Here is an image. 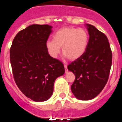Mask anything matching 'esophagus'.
Returning <instances> with one entry per match:
<instances>
[{"label":"esophagus","mask_w":122,"mask_h":122,"mask_svg":"<svg viewBox=\"0 0 122 122\" xmlns=\"http://www.w3.org/2000/svg\"><path fill=\"white\" fill-rule=\"evenodd\" d=\"M64 67H65V72H67L68 70H67V65H64Z\"/></svg>","instance_id":"esophagus-1"}]
</instances>
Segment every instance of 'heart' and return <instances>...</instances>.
Instances as JSON below:
<instances>
[{
    "label": "heart",
    "instance_id": "1",
    "mask_svg": "<svg viewBox=\"0 0 122 122\" xmlns=\"http://www.w3.org/2000/svg\"><path fill=\"white\" fill-rule=\"evenodd\" d=\"M88 34L83 29L63 27L56 31L53 40H49L46 43V49L51 57H57L62 47L65 57L75 60L85 52L88 45Z\"/></svg>",
    "mask_w": 122,
    "mask_h": 122
}]
</instances>
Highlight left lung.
Returning <instances> with one entry per match:
<instances>
[{
	"label": "left lung",
	"instance_id": "left-lung-1",
	"mask_svg": "<svg viewBox=\"0 0 122 122\" xmlns=\"http://www.w3.org/2000/svg\"><path fill=\"white\" fill-rule=\"evenodd\" d=\"M86 25L89 35L86 51L68 65V70L76 77L71 90L80 100H92L102 91L112 65V51L107 36L92 25Z\"/></svg>",
	"mask_w": 122,
	"mask_h": 122
}]
</instances>
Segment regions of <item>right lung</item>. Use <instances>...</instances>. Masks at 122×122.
I'll use <instances>...</instances> for the list:
<instances>
[{
    "instance_id": "right-lung-1",
    "label": "right lung",
    "mask_w": 122,
    "mask_h": 122,
    "mask_svg": "<svg viewBox=\"0 0 122 122\" xmlns=\"http://www.w3.org/2000/svg\"><path fill=\"white\" fill-rule=\"evenodd\" d=\"M52 28L29 25L17 33L10 51L15 82L26 97L36 102L51 97L55 81L65 73L63 63L51 57L46 49Z\"/></svg>"
}]
</instances>
